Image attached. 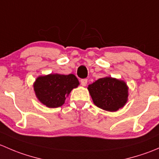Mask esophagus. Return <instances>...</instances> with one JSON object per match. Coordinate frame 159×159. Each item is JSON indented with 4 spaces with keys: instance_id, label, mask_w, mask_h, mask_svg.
Returning <instances> with one entry per match:
<instances>
[{
    "instance_id": "obj_1",
    "label": "esophagus",
    "mask_w": 159,
    "mask_h": 159,
    "mask_svg": "<svg viewBox=\"0 0 159 159\" xmlns=\"http://www.w3.org/2000/svg\"><path fill=\"white\" fill-rule=\"evenodd\" d=\"M87 83H88V79H86V78H84V79L81 80V84L82 86H86Z\"/></svg>"
}]
</instances>
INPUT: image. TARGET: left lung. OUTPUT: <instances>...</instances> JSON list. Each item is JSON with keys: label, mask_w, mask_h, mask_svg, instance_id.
I'll list each match as a JSON object with an SVG mask.
<instances>
[{"label": "left lung", "mask_w": 159, "mask_h": 159, "mask_svg": "<svg viewBox=\"0 0 159 159\" xmlns=\"http://www.w3.org/2000/svg\"><path fill=\"white\" fill-rule=\"evenodd\" d=\"M89 89L94 105L108 111H115L125 105L128 87L123 81L106 77L89 84Z\"/></svg>", "instance_id": "left-lung-1"}]
</instances>
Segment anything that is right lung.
<instances>
[{
    "label": "right lung",
    "instance_id": "1",
    "mask_svg": "<svg viewBox=\"0 0 159 159\" xmlns=\"http://www.w3.org/2000/svg\"><path fill=\"white\" fill-rule=\"evenodd\" d=\"M78 80L74 75H48L37 78L34 89L40 102L48 108H57L65 103L71 90L78 87Z\"/></svg>",
    "mask_w": 159,
    "mask_h": 159
}]
</instances>
